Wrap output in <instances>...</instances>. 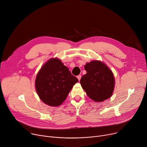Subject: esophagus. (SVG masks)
Returning a JSON list of instances; mask_svg holds the SVG:
<instances>
[{
	"label": "esophagus",
	"mask_w": 147,
	"mask_h": 147,
	"mask_svg": "<svg viewBox=\"0 0 147 147\" xmlns=\"http://www.w3.org/2000/svg\"><path fill=\"white\" fill-rule=\"evenodd\" d=\"M77 78L78 79V80L80 81V79H81V78H82V76L81 75H78L77 77Z\"/></svg>",
	"instance_id": "esophagus-1"
}]
</instances>
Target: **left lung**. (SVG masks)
Masks as SVG:
<instances>
[{"label": "left lung", "instance_id": "obj_1", "mask_svg": "<svg viewBox=\"0 0 147 147\" xmlns=\"http://www.w3.org/2000/svg\"><path fill=\"white\" fill-rule=\"evenodd\" d=\"M84 69L87 73L82 77L80 84L87 95L97 102L110 98L114 91L115 81L108 67L100 61H92L85 65Z\"/></svg>", "mask_w": 147, "mask_h": 147}]
</instances>
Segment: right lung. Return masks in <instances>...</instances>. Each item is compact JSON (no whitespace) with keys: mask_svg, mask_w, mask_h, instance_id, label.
I'll return each mask as SVG.
<instances>
[{"mask_svg":"<svg viewBox=\"0 0 147 147\" xmlns=\"http://www.w3.org/2000/svg\"><path fill=\"white\" fill-rule=\"evenodd\" d=\"M78 82L59 59H51L38 73L35 86L43 102L50 106H59Z\"/></svg>","mask_w":147,"mask_h":147,"instance_id":"obj_1","label":"right lung"}]
</instances>
